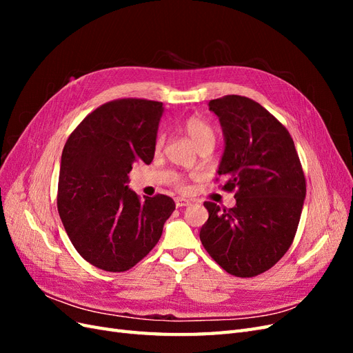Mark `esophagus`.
<instances>
[{
	"instance_id": "esophagus-1",
	"label": "esophagus",
	"mask_w": 353,
	"mask_h": 353,
	"mask_svg": "<svg viewBox=\"0 0 353 353\" xmlns=\"http://www.w3.org/2000/svg\"><path fill=\"white\" fill-rule=\"evenodd\" d=\"M190 200H187V199H184V197H176L175 199V205H176V208H183V206H188L190 205Z\"/></svg>"
}]
</instances>
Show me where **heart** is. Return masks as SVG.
<instances>
[{
    "label": "heart",
    "mask_w": 353,
    "mask_h": 353,
    "mask_svg": "<svg viewBox=\"0 0 353 353\" xmlns=\"http://www.w3.org/2000/svg\"><path fill=\"white\" fill-rule=\"evenodd\" d=\"M183 131L185 135L190 138V141L194 144L197 150H201V148L210 147L213 148L216 141V134L213 131V128L205 122L200 117H188V119L183 125ZM163 144V137H157L156 140V148L159 150Z\"/></svg>",
    "instance_id": "1"
}]
</instances>
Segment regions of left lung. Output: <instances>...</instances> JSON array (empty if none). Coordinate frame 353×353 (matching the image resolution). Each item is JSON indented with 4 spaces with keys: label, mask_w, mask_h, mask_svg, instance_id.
<instances>
[{
    "label": "left lung",
    "mask_w": 353,
    "mask_h": 353,
    "mask_svg": "<svg viewBox=\"0 0 353 353\" xmlns=\"http://www.w3.org/2000/svg\"><path fill=\"white\" fill-rule=\"evenodd\" d=\"M219 117L223 153L216 175L236 190V206L206 201L203 248L236 276L259 275L290 248L306 196L305 175L293 138L275 117L241 95L210 100Z\"/></svg>",
    "instance_id": "1"
}]
</instances>
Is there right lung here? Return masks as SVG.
I'll return each instance as SVG.
<instances>
[{
    "mask_svg": "<svg viewBox=\"0 0 353 353\" xmlns=\"http://www.w3.org/2000/svg\"><path fill=\"white\" fill-rule=\"evenodd\" d=\"M163 104L122 99L105 103L78 125L61 153L57 209L82 258L123 272L157 244L174 200L140 199L128 185L132 165H150Z\"/></svg>",
    "mask_w": 353,
    "mask_h": 353,
    "instance_id": "right-lung-1",
    "label": "right lung"
}]
</instances>
